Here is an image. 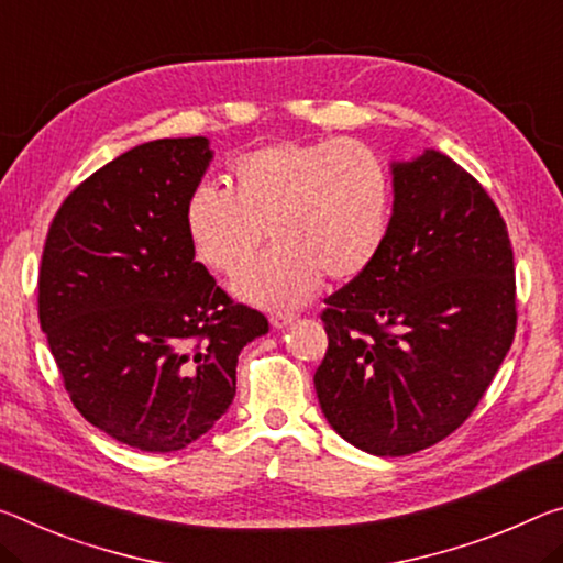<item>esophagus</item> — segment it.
<instances>
[{
    "mask_svg": "<svg viewBox=\"0 0 563 563\" xmlns=\"http://www.w3.org/2000/svg\"><path fill=\"white\" fill-rule=\"evenodd\" d=\"M292 323H296V316H290V313H275V316H271V325L278 328V330L288 328Z\"/></svg>",
    "mask_w": 563,
    "mask_h": 563,
    "instance_id": "1",
    "label": "esophagus"
}]
</instances>
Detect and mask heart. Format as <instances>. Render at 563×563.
Segmentation results:
<instances>
[{
    "mask_svg": "<svg viewBox=\"0 0 563 563\" xmlns=\"http://www.w3.org/2000/svg\"><path fill=\"white\" fill-rule=\"evenodd\" d=\"M230 196L200 185L185 202V233L198 261L235 275L273 240L275 247L233 283L245 302L290 310L313 298L323 273L353 280L368 271L390 225V175L358 142L283 140L235 159Z\"/></svg>",
    "mask_w": 563,
    "mask_h": 563,
    "instance_id": "1",
    "label": "heart"
}]
</instances>
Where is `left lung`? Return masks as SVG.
I'll use <instances>...</instances> for the list:
<instances>
[{
  "instance_id": "8db88e82",
  "label": "left lung",
  "mask_w": 563,
  "mask_h": 563,
  "mask_svg": "<svg viewBox=\"0 0 563 563\" xmlns=\"http://www.w3.org/2000/svg\"><path fill=\"white\" fill-rule=\"evenodd\" d=\"M394 210L368 271L325 300L320 408L373 456H408L466 421L516 330L501 212L439 150L390 163Z\"/></svg>"
}]
</instances>
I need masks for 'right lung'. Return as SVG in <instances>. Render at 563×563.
<instances>
[{"label":"right lung","mask_w":563,"mask_h":563,"mask_svg":"<svg viewBox=\"0 0 563 563\" xmlns=\"http://www.w3.org/2000/svg\"><path fill=\"white\" fill-rule=\"evenodd\" d=\"M208 137L153 140L62 202L40 271V323L75 408L130 449L180 451L235 396L243 347L267 333L233 306L185 233Z\"/></svg>","instance_id":"1"}]
</instances>
